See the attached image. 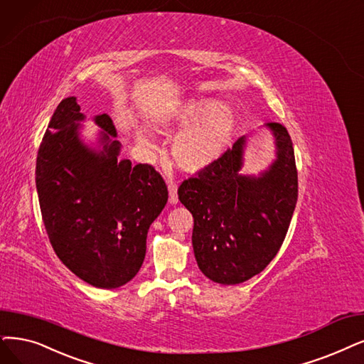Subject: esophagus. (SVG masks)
<instances>
[{
	"label": "esophagus",
	"mask_w": 364,
	"mask_h": 364,
	"mask_svg": "<svg viewBox=\"0 0 364 364\" xmlns=\"http://www.w3.org/2000/svg\"><path fill=\"white\" fill-rule=\"evenodd\" d=\"M167 188H168V201L170 205H178V185L173 183V182H167Z\"/></svg>",
	"instance_id": "esophagus-1"
}]
</instances>
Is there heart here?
Instances as JSON below:
<instances>
[{"instance_id":"obj_1","label":"heart","mask_w":364,"mask_h":364,"mask_svg":"<svg viewBox=\"0 0 364 364\" xmlns=\"http://www.w3.org/2000/svg\"><path fill=\"white\" fill-rule=\"evenodd\" d=\"M166 122L186 127L171 141L173 163L186 171H198L220 159L235 139L237 118L227 105L216 98H200L179 103L171 109ZM136 140L143 148H152L148 133L136 128Z\"/></svg>"}]
</instances>
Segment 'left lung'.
<instances>
[{
	"instance_id": "1",
	"label": "left lung",
	"mask_w": 364,
	"mask_h": 364,
	"mask_svg": "<svg viewBox=\"0 0 364 364\" xmlns=\"http://www.w3.org/2000/svg\"><path fill=\"white\" fill-rule=\"evenodd\" d=\"M266 127L274 137L276 159L259 176L242 174L246 137L220 159L183 181L178 190L193 213V248L203 274L236 285L263 272L278 254L297 203L293 141L278 122Z\"/></svg>"
}]
</instances>
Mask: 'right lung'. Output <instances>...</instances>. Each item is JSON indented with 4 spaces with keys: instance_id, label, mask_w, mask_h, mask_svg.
<instances>
[{
    "instance_id": "1",
    "label": "right lung",
    "mask_w": 364,
    "mask_h": 364,
    "mask_svg": "<svg viewBox=\"0 0 364 364\" xmlns=\"http://www.w3.org/2000/svg\"><path fill=\"white\" fill-rule=\"evenodd\" d=\"M76 97L58 105L37 154L36 186L52 248L77 278L97 288L132 281L146 254L151 224L164 209L168 191L152 166L119 159L121 143L107 113L100 149L79 137Z\"/></svg>"
}]
</instances>
